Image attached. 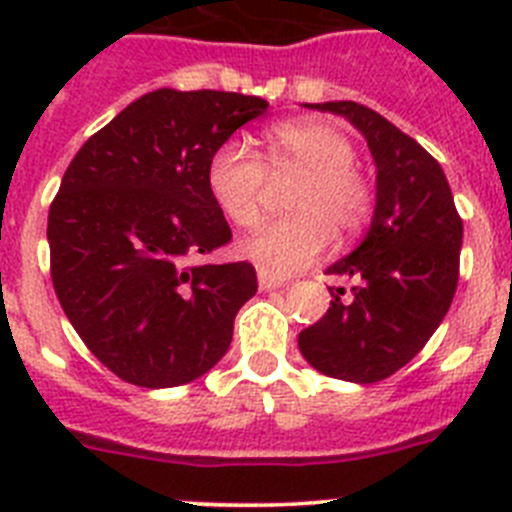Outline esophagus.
<instances>
[{
    "instance_id": "obj_1",
    "label": "esophagus",
    "mask_w": 512,
    "mask_h": 512,
    "mask_svg": "<svg viewBox=\"0 0 512 512\" xmlns=\"http://www.w3.org/2000/svg\"><path fill=\"white\" fill-rule=\"evenodd\" d=\"M284 284H287V279L274 277V274H269V271H264V269L259 271V287L261 289H277V287H284Z\"/></svg>"
}]
</instances>
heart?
Segmentation results:
<instances>
[{
    "mask_svg": "<svg viewBox=\"0 0 512 512\" xmlns=\"http://www.w3.org/2000/svg\"><path fill=\"white\" fill-rule=\"evenodd\" d=\"M264 153L225 140L207 164V189L235 228L251 230L264 215L266 176L300 174L284 220L243 243V253L264 271L287 277L323 256L333 241L361 233L374 215V187L356 169L354 143L323 120L279 122L264 135Z\"/></svg>",
    "mask_w": 512,
    "mask_h": 512,
    "instance_id": "obj_1",
    "label": "heart"
}]
</instances>
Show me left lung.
I'll return each instance as SVG.
<instances>
[{"label": "left lung", "mask_w": 512, "mask_h": 512, "mask_svg": "<svg viewBox=\"0 0 512 512\" xmlns=\"http://www.w3.org/2000/svg\"><path fill=\"white\" fill-rule=\"evenodd\" d=\"M315 110L343 115L366 138L377 164V210L361 246L328 269L354 279L351 295L330 287L328 312L302 330L300 351L328 377L382 382L423 351L449 312L464 225L446 174L418 140L364 104Z\"/></svg>", "instance_id": "obj_1"}]
</instances>
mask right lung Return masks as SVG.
<instances>
[{"label": "right lung", "instance_id": "obj_1", "mask_svg": "<svg viewBox=\"0 0 512 512\" xmlns=\"http://www.w3.org/2000/svg\"><path fill=\"white\" fill-rule=\"evenodd\" d=\"M266 107L235 92L158 89L97 130L63 174L48 210L53 289L122 382L179 387L228 351L259 282L248 261H207L233 238L207 164Z\"/></svg>", "mask_w": 512, "mask_h": 512}]
</instances>
